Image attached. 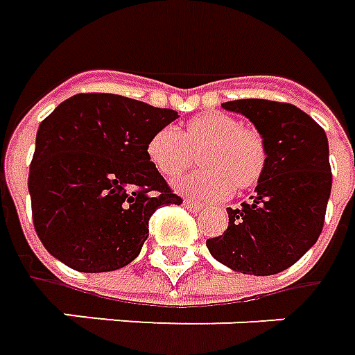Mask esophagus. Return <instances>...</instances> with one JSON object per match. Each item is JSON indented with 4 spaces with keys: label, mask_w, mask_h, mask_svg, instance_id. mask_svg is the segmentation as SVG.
<instances>
[{
    "label": "esophagus",
    "mask_w": 355,
    "mask_h": 355,
    "mask_svg": "<svg viewBox=\"0 0 355 355\" xmlns=\"http://www.w3.org/2000/svg\"><path fill=\"white\" fill-rule=\"evenodd\" d=\"M184 206L192 209V211H200V209L204 208L198 200H192V198H187V200H184Z\"/></svg>",
    "instance_id": "34e87169"
}]
</instances>
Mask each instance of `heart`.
<instances>
[{
    "instance_id": "heart-1",
    "label": "heart",
    "mask_w": 355,
    "mask_h": 355,
    "mask_svg": "<svg viewBox=\"0 0 355 355\" xmlns=\"http://www.w3.org/2000/svg\"><path fill=\"white\" fill-rule=\"evenodd\" d=\"M196 155L202 167L180 178L177 188L208 200L229 196L233 187L252 188L268 165V147L259 130L218 110L190 118L182 132L161 128L147 141V157L165 178L180 177Z\"/></svg>"
}]
</instances>
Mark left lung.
<instances>
[{"label":"left lung","mask_w":355,"mask_h":355,"mask_svg":"<svg viewBox=\"0 0 355 355\" xmlns=\"http://www.w3.org/2000/svg\"><path fill=\"white\" fill-rule=\"evenodd\" d=\"M257 126L268 165L257 194L241 208H227L229 225L208 239L211 257L229 268L270 276L295 264L319 239L332 188L329 139L303 110L264 98L223 103Z\"/></svg>","instance_id":"8db88e82"}]
</instances>
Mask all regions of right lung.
<instances>
[{
    "label": "right lung",
    "mask_w": 355,
    "mask_h": 355,
    "mask_svg": "<svg viewBox=\"0 0 355 355\" xmlns=\"http://www.w3.org/2000/svg\"><path fill=\"white\" fill-rule=\"evenodd\" d=\"M178 114L110 93H79L36 134L28 192L44 248L77 272L130 264L155 209L182 200L147 157V141Z\"/></svg>",
    "instance_id": "1"
}]
</instances>
